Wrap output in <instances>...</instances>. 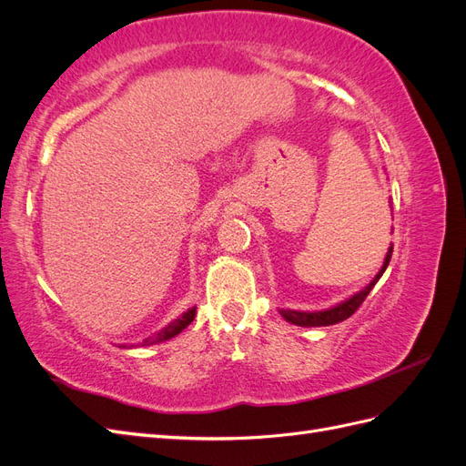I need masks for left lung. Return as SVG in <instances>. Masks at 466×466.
<instances>
[{"mask_svg": "<svg viewBox=\"0 0 466 466\" xmlns=\"http://www.w3.org/2000/svg\"><path fill=\"white\" fill-rule=\"evenodd\" d=\"M390 257H392V245L387 250L383 266H380V270L375 274V278L370 281V284L365 286L361 291L354 293L351 298L340 301L338 305L324 309V311H295V309H279V315L284 317L288 322L298 324V327H329V324H336V322L346 320L348 317H351L358 311V307L363 303L365 298H368L370 291L379 281V278L383 276V272L387 270V266L390 262Z\"/></svg>", "mask_w": 466, "mask_h": 466, "instance_id": "left-lung-1", "label": "left lung"}]
</instances>
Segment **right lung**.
I'll return each mask as SVG.
<instances>
[{
    "mask_svg": "<svg viewBox=\"0 0 466 466\" xmlns=\"http://www.w3.org/2000/svg\"><path fill=\"white\" fill-rule=\"evenodd\" d=\"M194 317H196V307L188 309V311L182 313L178 319H175V320L168 322L167 327H165V329H161L159 332H155L153 336L146 338V340L142 342V346H153V344H161V342L171 340V338H175L177 334H180L182 330H185V329L188 327V324L194 320ZM120 348H126V346L122 344ZM130 348H132V346H130Z\"/></svg>",
    "mask_w": 466,
    "mask_h": 466,
    "instance_id": "right-lung-1",
    "label": "right lung"
}]
</instances>
